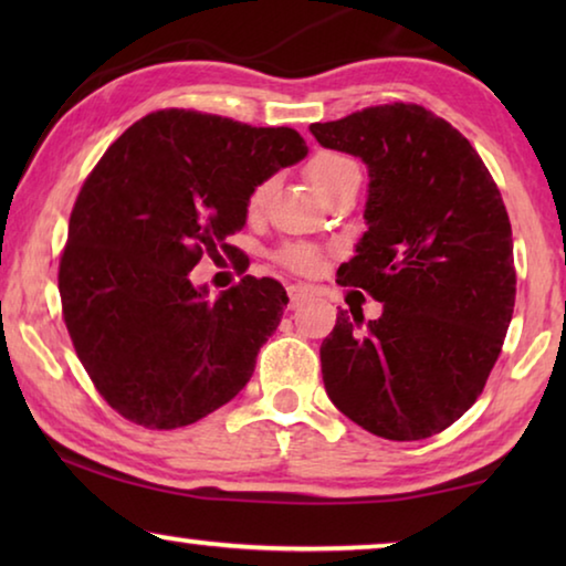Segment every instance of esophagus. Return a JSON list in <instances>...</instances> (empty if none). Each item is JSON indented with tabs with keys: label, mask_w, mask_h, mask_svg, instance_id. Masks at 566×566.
<instances>
[{
	"label": "esophagus",
	"mask_w": 566,
	"mask_h": 566,
	"mask_svg": "<svg viewBox=\"0 0 566 566\" xmlns=\"http://www.w3.org/2000/svg\"><path fill=\"white\" fill-rule=\"evenodd\" d=\"M286 292H290V306H292V310H294V306H300L302 302H306V296H310V292H306L304 286H300V284H292Z\"/></svg>",
	"instance_id": "esophagus-1"
}]
</instances>
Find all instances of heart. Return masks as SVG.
<instances>
[{
  "mask_svg": "<svg viewBox=\"0 0 566 566\" xmlns=\"http://www.w3.org/2000/svg\"><path fill=\"white\" fill-rule=\"evenodd\" d=\"M306 175L317 185L324 197H329L332 191H337L339 187L349 185V181H359V165L354 161L349 155H342V151H317L306 165ZM276 187L274 177L262 179L247 197V214L249 217H260L264 214L266 205H270L272 191ZM282 264L290 266L294 272L302 274H312L319 270V252L314 247L306 244H286L280 252Z\"/></svg>",
  "mask_w": 566,
  "mask_h": 566,
  "instance_id": "heart-1",
  "label": "heart"
}]
</instances>
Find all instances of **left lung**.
Segmentation results:
<instances>
[{"mask_svg": "<svg viewBox=\"0 0 566 566\" xmlns=\"http://www.w3.org/2000/svg\"><path fill=\"white\" fill-rule=\"evenodd\" d=\"M310 132L369 169L367 232L337 282L381 302L369 322L339 310L319 349L324 389L371 434L427 439L482 395L512 322L502 195L474 147L419 104H381Z\"/></svg>", "mask_w": 566, "mask_h": 566, "instance_id": "8db88e82", "label": "left lung"}]
</instances>
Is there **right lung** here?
Instances as JSON below:
<instances>
[{
  "label": "right lung",
  "instance_id": "obj_1",
  "mask_svg": "<svg viewBox=\"0 0 566 566\" xmlns=\"http://www.w3.org/2000/svg\"><path fill=\"white\" fill-rule=\"evenodd\" d=\"M300 132L161 109L104 151L70 217L62 314L99 395L147 429L195 424L234 399L290 302L270 276L209 300L189 282L227 252L262 179L306 157Z\"/></svg>",
  "mask_w": 566,
  "mask_h": 566
}]
</instances>
